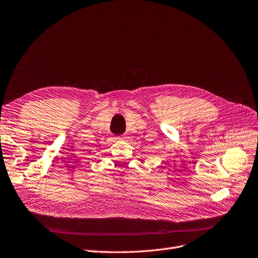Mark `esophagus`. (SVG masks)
Listing matches in <instances>:
<instances>
[{"instance_id":"obj_1","label":"esophagus","mask_w":258,"mask_h":258,"mask_svg":"<svg viewBox=\"0 0 258 258\" xmlns=\"http://www.w3.org/2000/svg\"><path fill=\"white\" fill-rule=\"evenodd\" d=\"M116 139H118V140H125L126 137H125V136H120V137H118V138H116Z\"/></svg>"}]
</instances>
